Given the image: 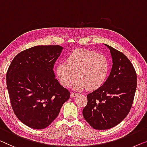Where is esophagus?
<instances>
[{
  "mask_svg": "<svg viewBox=\"0 0 147 147\" xmlns=\"http://www.w3.org/2000/svg\"><path fill=\"white\" fill-rule=\"evenodd\" d=\"M78 94H79V93H78V92H72L71 96L72 97H75V96H77Z\"/></svg>",
  "mask_w": 147,
  "mask_h": 147,
  "instance_id": "1",
  "label": "esophagus"
}]
</instances>
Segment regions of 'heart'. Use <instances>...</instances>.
Wrapping results in <instances>:
<instances>
[{
  "label": "heart",
  "instance_id": "1",
  "mask_svg": "<svg viewBox=\"0 0 147 147\" xmlns=\"http://www.w3.org/2000/svg\"><path fill=\"white\" fill-rule=\"evenodd\" d=\"M109 60L102 54L86 49H76L67 57V62L60 61L55 69L60 83L68 86L76 76L73 83L76 90H95L104 84L108 75Z\"/></svg>",
  "mask_w": 147,
  "mask_h": 147
}]
</instances>
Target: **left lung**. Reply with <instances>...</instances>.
Masks as SVG:
<instances>
[{"label": "left lung", "mask_w": 147, "mask_h": 147, "mask_svg": "<svg viewBox=\"0 0 147 147\" xmlns=\"http://www.w3.org/2000/svg\"><path fill=\"white\" fill-rule=\"evenodd\" d=\"M105 45L112 56V69L103 85L87 94V105L82 111L86 122L96 130L114 127L127 117L137 81L135 68L129 59L112 47Z\"/></svg>", "instance_id": "1"}]
</instances>
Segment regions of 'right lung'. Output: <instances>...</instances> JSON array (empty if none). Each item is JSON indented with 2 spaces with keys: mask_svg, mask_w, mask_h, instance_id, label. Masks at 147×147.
<instances>
[{
  "mask_svg": "<svg viewBox=\"0 0 147 147\" xmlns=\"http://www.w3.org/2000/svg\"><path fill=\"white\" fill-rule=\"evenodd\" d=\"M59 45L36 46L20 52L7 73V86L14 114L22 123L45 129L59 115L70 92L55 78V63L63 50Z\"/></svg>",
  "mask_w": 147,
  "mask_h": 147,
  "instance_id": "add662e5",
  "label": "right lung"
}]
</instances>
